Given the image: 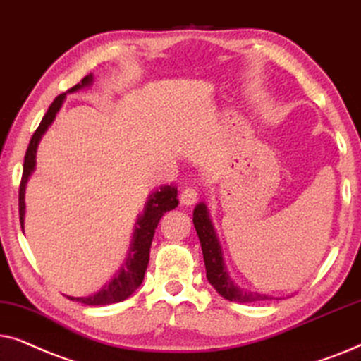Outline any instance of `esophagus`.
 <instances>
[{
  "mask_svg": "<svg viewBox=\"0 0 361 361\" xmlns=\"http://www.w3.org/2000/svg\"><path fill=\"white\" fill-rule=\"evenodd\" d=\"M198 196H200L198 190L193 188V186H188V188H185L183 191H181L180 201L186 206H191V204H195L196 201H198Z\"/></svg>",
  "mask_w": 361,
  "mask_h": 361,
  "instance_id": "obj_1",
  "label": "esophagus"
}]
</instances>
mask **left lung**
Here are the masks:
<instances>
[{
	"mask_svg": "<svg viewBox=\"0 0 361 361\" xmlns=\"http://www.w3.org/2000/svg\"><path fill=\"white\" fill-rule=\"evenodd\" d=\"M193 224L196 233H198L201 249H203V259L206 266V277L208 282L214 287L216 292L221 297H224L229 302H238V304H254V302L271 300L272 297L256 294V292H247L239 289V287L231 281L228 272H226L223 254H221V246L216 238L214 228L211 224L208 216V209L201 203L193 211Z\"/></svg>",
	"mask_w": 361,
	"mask_h": 361,
	"instance_id": "left-lung-1",
	"label": "left lung"
}]
</instances>
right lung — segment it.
Returning <instances> with one entry per match:
<instances>
[{"mask_svg": "<svg viewBox=\"0 0 361 361\" xmlns=\"http://www.w3.org/2000/svg\"><path fill=\"white\" fill-rule=\"evenodd\" d=\"M92 82V74L85 75L79 84L69 89V92H75V90L85 87ZM66 92L59 94L54 99V102L49 105L47 112L42 117L39 127L32 133L30 145H27L26 155H24V165H23V176L21 183H19V221H21V228L24 224V188H26V181L30 178L31 171L35 170L36 165V148L39 143L42 133L47 130V127L56 118V114L59 112L62 102H64ZM178 191L175 186H163L160 191H155L148 200L143 209V214L137 221L135 233H133V239L130 244V251H128L127 261L120 269L117 276L109 282L104 289H100L97 294L89 297H67V299L80 302L85 305H109L117 304L130 297L138 287H140L143 276H145L148 261H150V247L153 236H155V229L158 223H160L161 216L166 211H171L178 206L176 200Z\"/></svg>", "mask_w": 361, "mask_h": 361, "instance_id": "right-lung-1", "label": "right lung"}]
</instances>
